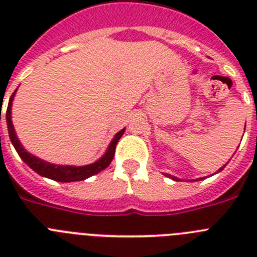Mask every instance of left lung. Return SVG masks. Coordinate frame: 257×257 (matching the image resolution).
Masks as SVG:
<instances>
[{
	"label": "left lung",
	"instance_id": "8db88e82",
	"mask_svg": "<svg viewBox=\"0 0 257 257\" xmlns=\"http://www.w3.org/2000/svg\"><path fill=\"white\" fill-rule=\"evenodd\" d=\"M244 128H246V126H244ZM224 167H225V165L222 166V167H220V169L217 170V172H220V171H221V170H224ZM165 175H166V176H167V178H171L172 180H176V181L180 180V179H179V178H176V176H172V175H170V174H165ZM201 179L202 178H199V179H197V180H201Z\"/></svg>",
	"mask_w": 257,
	"mask_h": 257
}]
</instances>
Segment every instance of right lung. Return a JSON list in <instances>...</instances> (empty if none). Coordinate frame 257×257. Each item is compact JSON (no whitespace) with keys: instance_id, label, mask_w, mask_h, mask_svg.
Masks as SVG:
<instances>
[{"instance_id":"1","label":"right lung","mask_w":257,"mask_h":257,"mask_svg":"<svg viewBox=\"0 0 257 257\" xmlns=\"http://www.w3.org/2000/svg\"><path fill=\"white\" fill-rule=\"evenodd\" d=\"M15 92H17V90L14 91L13 95H11L10 100H9L8 110H6V122H8L9 136H10L11 143H13L14 148L18 152L20 158H22L33 171H36L38 175L44 176V178L51 179V180L60 181V183H72V181H81L90 178V176H94V175L99 174V172L103 171L104 169H106V167L110 165L113 157H114L115 145H117L118 140L121 139V136L123 135L126 128H122L119 133L115 134L114 138H113L112 142H110V144L108 145L105 153L103 154V157H100V158L97 161H95L94 163H90V165L86 166L54 165V163L46 162V161L41 160L38 157L33 156L32 153L27 152L26 149H24V147L22 145V143H20V140L18 139L15 128H14L13 121H11V106H13V100L14 96H15Z\"/></svg>"}]
</instances>
